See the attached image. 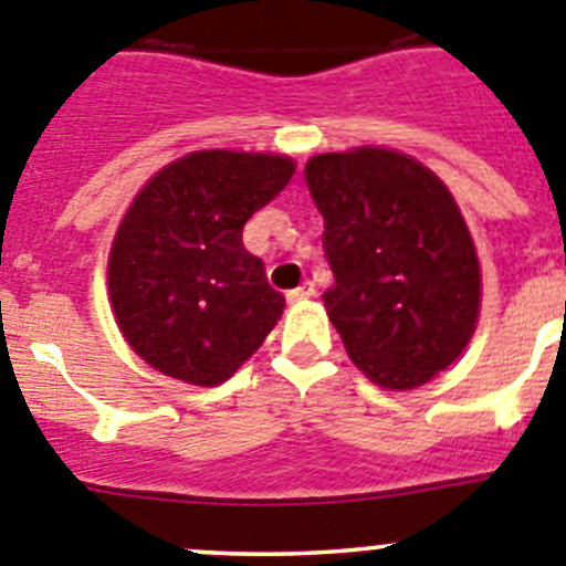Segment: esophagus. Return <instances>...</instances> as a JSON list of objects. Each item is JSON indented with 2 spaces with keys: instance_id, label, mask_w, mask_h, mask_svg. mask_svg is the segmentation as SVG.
<instances>
[{
  "instance_id": "1",
  "label": "esophagus",
  "mask_w": 566,
  "mask_h": 566,
  "mask_svg": "<svg viewBox=\"0 0 566 566\" xmlns=\"http://www.w3.org/2000/svg\"><path fill=\"white\" fill-rule=\"evenodd\" d=\"M314 292H316L314 283H311V280H308V283H303V286L292 289V292H289L286 297H289V303H303V300H311V297H314Z\"/></svg>"
}]
</instances>
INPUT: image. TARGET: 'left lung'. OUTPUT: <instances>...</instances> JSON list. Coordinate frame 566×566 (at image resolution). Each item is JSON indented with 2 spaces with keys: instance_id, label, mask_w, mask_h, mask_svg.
<instances>
[{
  "instance_id": "left-lung-1",
  "label": "left lung",
  "mask_w": 566,
  "mask_h": 566,
  "mask_svg": "<svg viewBox=\"0 0 566 566\" xmlns=\"http://www.w3.org/2000/svg\"><path fill=\"white\" fill-rule=\"evenodd\" d=\"M305 182L336 277L322 300L353 364L384 389L428 384L470 344L481 311V266L453 193L380 147L316 155Z\"/></svg>"
}]
</instances>
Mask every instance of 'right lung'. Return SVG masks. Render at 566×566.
Listing matches in <instances>:
<instances>
[{"instance_id": "obj_1", "label": "right lung", "mask_w": 566, "mask_h": 566, "mask_svg": "<svg viewBox=\"0 0 566 566\" xmlns=\"http://www.w3.org/2000/svg\"><path fill=\"white\" fill-rule=\"evenodd\" d=\"M292 175L283 155L199 149L138 191L113 239L107 289L127 344L149 367L219 386L261 347L286 297L241 233Z\"/></svg>"}]
</instances>
